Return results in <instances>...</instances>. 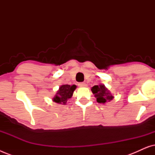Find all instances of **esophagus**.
Listing matches in <instances>:
<instances>
[{"label": "esophagus", "instance_id": "1", "mask_svg": "<svg viewBox=\"0 0 155 155\" xmlns=\"http://www.w3.org/2000/svg\"><path fill=\"white\" fill-rule=\"evenodd\" d=\"M80 87H87V84L85 82H80L79 84H78Z\"/></svg>", "mask_w": 155, "mask_h": 155}]
</instances>
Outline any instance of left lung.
I'll return each mask as SVG.
<instances>
[{"label":"left lung","mask_w":155,"mask_h":155,"mask_svg":"<svg viewBox=\"0 0 155 155\" xmlns=\"http://www.w3.org/2000/svg\"><path fill=\"white\" fill-rule=\"evenodd\" d=\"M91 90L94 97L97 98V101L100 104H105L109 102L114 99V96L110 92V91L103 84H99L98 85H94L91 88Z\"/></svg>","instance_id":"8db88e82"}]
</instances>
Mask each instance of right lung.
I'll list each match as a JSON object with an SVG mask.
<instances>
[{"mask_svg":"<svg viewBox=\"0 0 155 155\" xmlns=\"http://www.w3.org/2000/svg\"><path fill=\"white\" fill-rule=\"evenodd\" d=\"M77 87L75 84H62L59 87L58 90L57 91L56 94L53 97L52 100L54 102L58 103L59 104L65 105L68 100L73 97V92Z\"/></svg>","mask_w":155,"mask_h":155,"instance_id":"1","label":"right lung"}]
</instances>
